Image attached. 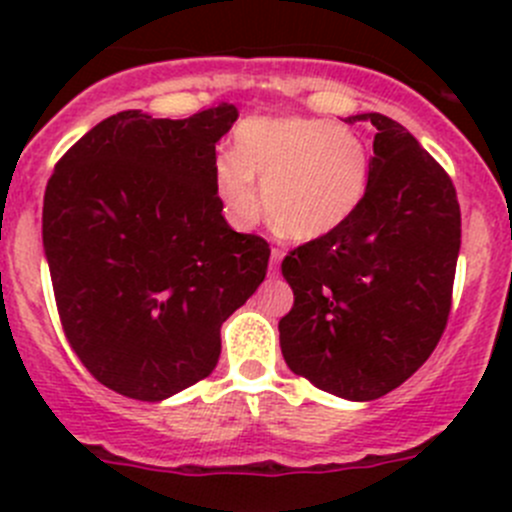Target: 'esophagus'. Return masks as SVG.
Segmentation results:
<instances>
[{
	"label": "esophagus",
	"instance_id": "esophagus-1",
	"mask_svg": "<svg viewBox=\"0 0 512 512\" xmlns=\"http://www.w3.org/2000/svg\"><path fill=\"white\" fill-rule=\"evenodd\" d=\"M280 260H282V250L280 247H272V255H270V275L272 277L280 275Z\"/></svg>",
	"mask_w": 512,
	"mask_h": 512
}]
</instances>
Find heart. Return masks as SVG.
<instances>
[{
    "instance_id": "1",
    "label": "heart",
    "mask_w": 512,
    "mask_h": 512,
    "mask_svg": "<svg viewBox=\"0 0 512 512\" xmlns=\"http://www.w3.org/2000/svg\"><path fill=\"white\" fill-rule=\"evenodd\" d=\"M369 173V153L352 128L322 118H255L237 128L235 156L215 163V190L230 223L252 227L265 208L262 184L272 225L307 242L354 218Z\"/></svg>"
}]
</instances>
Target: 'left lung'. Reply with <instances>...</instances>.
<instances>
[{"mask_svg": "<svg viewBox=\"0 0 512 512\" xmlns=\"http://www.w3.org/2000/svg\"><path fill=\"white\" fill-rule=\"evenodd\" d=\"M347 121L376 128L369 190L347 225L282 260L294 304L280 347L317 389L371 401L404 384L446 332L461 208L451 175L401 123Z\"/></svg>", "mask_w": 512, "mask_h": 512, "instance_id": "1", "label": "left lung"}]
</instances>
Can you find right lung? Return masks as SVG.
Masks as SVG:
<instances>
[{
    "label": "right lung",
    "mask_w": 512,
    "mask_h": 512,
    "mask_svg": "<svg viewBox=\"0 0 512 512\" xmlns=\"http://www.w3.org/2000/svg\"><path fill=\"white\" fill-rule=\"evenodd\" d=\"M232 103L188 118L121 111L81 136L44 193L61 329L116 394L160 401L218 364L220 327L267 275L270 245L235 232L215 190Z\"/></svg>",
    "instance_id": "right-lung-1"
}]
</instances>
